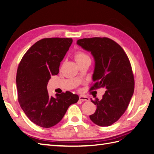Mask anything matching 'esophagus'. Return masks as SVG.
I'll return each instance as SVG.
<instances>
[{
	"instance_id": "1",
	"label": "esophagus",
	"mask_w": 154,
	"mask_h": 154,
	"mask_svg": "<svg viewBox=\"0 0 154 154\" xmlns=\"http://www.w3.org/2000/svg\"><path fill=\"white\" fill-rule=\"evenodd\" d=\"M79 99H80V100H81L82 101L89 100V98H88V97H86L84 96H80V97H79Z\"/></svg>"
}]
</instances>
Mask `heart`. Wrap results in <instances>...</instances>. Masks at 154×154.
Returning <instances> with one entry per match:
<instances>
[{
	"instance_id": "heart-1",
	"label": "heart",
	"mask_w": 154,
	"mask_h": 154,
	"mask_svg": "<svg viewBox=\"0 0 154 154\" xmlns=\"http://www.w3.org/2000/svg\"><path fill=\"white\" fill-rule=\"evenodd\" d=\"M73 55H74V58L75 59L76 62H77L78 64L82 63V62H83L84 60L88 58H89L88 57V55L82 50L76 51L74 53Z\"/></svg>"
}]
</instances>
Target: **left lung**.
<instances>
[{"instance_id": "1", "label": "left lung", "mask_w": 154, "mask_h": 154, "mask_svg": "<svg viewBox=\"0 0 154 154\" xmlns=\"http://www.w3.org/2000/svg\"><path fill=\"white\" fill-rule=\"evenodd\" d=\"M78 45L91 51L95 60L93 85L90 91L105 87L101 100H91L97 109L89 118L100 127H108L122 117L134 94V76L130 60L123 48L106 37L77 40Z\"/></svg>"}]
</instances>
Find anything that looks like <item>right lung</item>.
Returning <instances> with one entry per match:
<instances>
[{"label":"right lung","instance_id":"1","mask_svg":"<svg viewBox=\"0 0 154 154\" xmlns=\"http://www.w3.org/2000/svg\"><path fill=\"white\" fill-rule=\"evenodd\" d=\"M72 43L71 38L40 40L27 51L18 66V101L27 117L41 127L58 123L69 106L79 100L69 91L50 96L47 89L51 76L58 74L60 62Z\"/></svg>","mask_w":154,"mask_h":154}]
</instances>
